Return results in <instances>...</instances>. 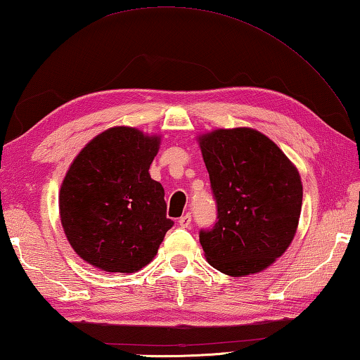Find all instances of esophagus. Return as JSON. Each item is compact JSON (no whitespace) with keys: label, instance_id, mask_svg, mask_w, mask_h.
Instances as JSON below:
<instances>
[{"label":"esophagus","instance_id":"34e87169","mask_svg":"<svg viewBox=\"0 0 360 360\" xmlns=\"http://www.w3.org/2000/svg\"><path fill=\"white\" fill-rule=\"evenodd\" d=\"M179 226L181 228H188L190 224H192V215L190 214H186V215H182L181 218H179Z\"/></svg>","mask_w":360,"mask_h":360}]
</instances>
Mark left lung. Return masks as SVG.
Returning a JSON list of instances; mask_svg holds the SVG:
<instances>
[{"mask_svg":"<svg viewBox=\"0 0 360 360\" xmlns=\"http://www.w3.org/2000/svg\"><path fill=\"white\" fill-rule=\"evenodd\" d=\"M217 204V221L200 231L207 262L229 276L265 270L292 243L302 184L278 145L250 128L200 137Z\"/></svg>","mask_w":360,"mask_h":360,"instance_id":"8db88e82","label":"left lung"}]
</instances>
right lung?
I'll return each instance as SVG.
<instances>
[{
    "label": "right lung",
    "instance_id": "right-lung-1",
    "mask_svg": "<svg viewBox=\"0 0 360 360\" xmlns=\"http://www.w3.org/2000/svg\"><path fill=\"white\" fill-rule=\"evenodd\" d=\"M158 150L159 137L118 126L87 143L67 172L62 226L77 256L96 269L140 270L173 226L164 187L148 173Z\"/></svg>",
    "mask_w": 360,
    "mask_h": 360
}]
</instances>
